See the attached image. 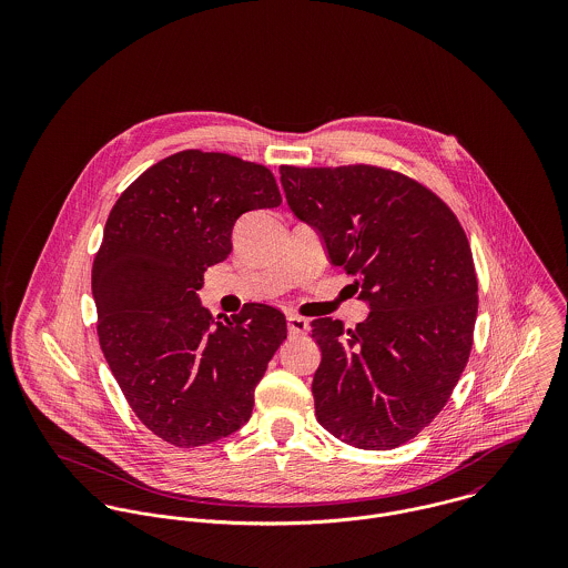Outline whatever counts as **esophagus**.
Listing matches in <instances>:
<instances>
[{"mask_svg":"<svg viewBox=\"0 0 568 568\" xmlns=\"http://www.w3.org/2000/svg\"><path fill=\"white\" fill-rule=\"evenodd\" d=\"M286 325H288V334H293V336H300V334H306L308 332V320H304V317H300V315H288L286 317Z\"/></svg>","mask_w":568,"mask_h":568,"instance_id":"obj_1","label":"esophagus"}]
</instances>
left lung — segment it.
Returning <instances> with one entry per match:
<instances>
[{"label": "left lung", "instance_id": "1", "mask_svg": "<svg viewBox=\"0 0 568 568\" xmlns=\"http://www.w3.org/2000/svg\"><path fill=\"white\" fill-rule=\"evenodd\" d=\"M280 174L291 212L369 306L354 329L329 317L311 324L322 349L317 419L356 448H396L444 408L470 356L479 286L466 232L400 172L361 163Z\"/></svg>", "mask_w": 568, "mask_h": 568}]
</instances>
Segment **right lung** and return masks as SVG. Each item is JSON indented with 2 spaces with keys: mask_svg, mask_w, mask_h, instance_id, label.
Returning <instances> with one entry per match:
<instances>
[{
  "mask_svg": "<svg viewBox=\"0 0 568 568\" xmlns=\"http://www.w3.org/2000/svg\"><path fill=\"white\" fill-rule=\"evenodd\" d=\"M280 203L268 168L181 151L142 172L106 219L91 268L100 347L126 403L168 444H212L251 417L286 320L266 304L214 320L199 288L230 257L244 212Z\"/></svg>",
  "mask_w": 568,
  "mask_h": 568,
  "instance_id": "right-lung-1",
  "label": "right lung"
}]
</instances>
